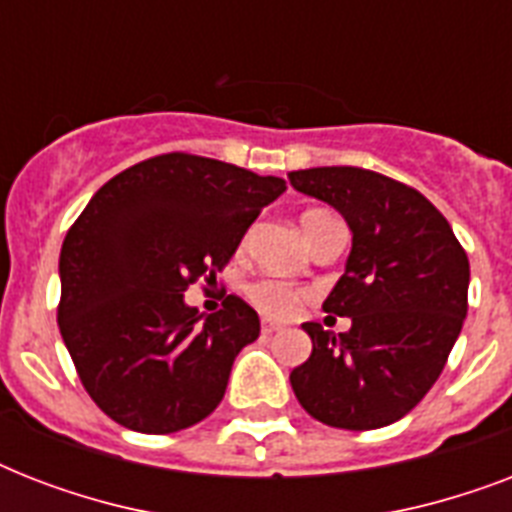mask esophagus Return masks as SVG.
<instances>
[{"label": "esophagus", "mask_w": 512, "mask_h": 512, "mask_svg": "<svg viewBox=\"0 0 512 512\" xmlns=\"http://www.w3.org/2000/svg\"><path fill=\"white\" fill-rule=\"evenodd\" d=\"M281 324H276V321H263V335H273V332H279Z\"/></svg>", "instance_id": "esophagus-1"}]
</instances>
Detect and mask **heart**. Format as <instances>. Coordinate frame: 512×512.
I'll list each match as a JSON object with an SVG mask.
<instances>
[{
  "instance_id": "heart-1",
  "label": "heart",
  "mask_w": 512,
  "mask_h": 512,
  "mask_svg": "<svg viewBox=\"0 0 512 512\" xmlns=\"http://www.w3.org/2000/svg\"><path fill=\"white\" fill-rule=\"evenodd\" d=\"M319 217H327V212H319V209H311L303 215V228L311 225L313 220ZM249 300L255 303L257 311H263L265 316H273V319H289L292 313L297 311V305L303 303L305 292L303 289L292 287V284H284V281L276 279H263L255 281L252 287L247 289Z\"/></svg>"
}]
</instances>
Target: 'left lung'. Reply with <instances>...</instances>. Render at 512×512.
I'll use <instances>...</instances> for the list:
<instances>
[{
  "mask_svg": "<svg viewBox=\"0 0 512 512\" xmlns=\"http://www.w3.org/2000/svg\"><path fill=\"white\" fill-rule=\"evenodd\" d=\"M335 207L350 233L345 273L324 311L348 332L308 321L311 358L292 369L297 401L324 425L374 430L401 420L433 388L468 316L470 263L446 217L420 191L361 167L289 172Z\"/></svg>",
  "mask_w": 512,
  "mask_h": 512,
  "instance_id": "1",
  "label": "left lung"
}]
</instances>
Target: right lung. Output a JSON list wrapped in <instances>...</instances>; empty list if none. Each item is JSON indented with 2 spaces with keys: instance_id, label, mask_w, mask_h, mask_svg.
<instances>
[{
  "instance_id": "right-lung-1",
  "label": "right lung",
  "mask_w": 512,
  "mask_h": 512,
  "mask_svg": "<svg viewBox=\"0 0 512 512\" xmlns=\"http://www.w3.org/2000/svg\"><path fill=\"white\" fill-rule=\"evenodd\" d=\"M284 191L281 177L162 154L111 177L76 217L60 249L58 327L111 420L164 436L215 412L260 319L236 295L201 316L183 292L215 279Z\"/></svg>"
}]
</instances>
